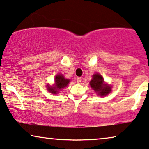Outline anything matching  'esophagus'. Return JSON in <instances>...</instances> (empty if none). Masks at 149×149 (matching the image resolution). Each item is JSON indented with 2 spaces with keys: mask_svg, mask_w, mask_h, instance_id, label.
I'll return each mask as SVG.
<instances>
[{
  "mask_svg": "<svg viewBox=\"0 0 149 149\" xmlns=\"http://www.w3.org/2000/svg\"><path fill=\"white\" fill-rule=\"evenodd\" d=\"M77 83H80V82L81 81V77L77 78Z\"/></svg>",
  "mask_w": 149,
  "mask_h": 149,
  "instance_id": "1",
  "label": "esophagus"
}]
</instances>
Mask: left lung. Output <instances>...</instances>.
Masks as SVG:
<instances>
[{
    "label": "left lung",
    "mask_w": 149,
    "mask_h": 149,
    "mask_svg": "<svg viewBox=\"0 0 149 149\" xmlns=\"http://www.w3.org/2000/svg\"><path fill=\"white\" fill-rule=\"evenodd\" d=\"M91 87L100 96H106L111 91V86L104 82L102 75L98 73L93 75L92 79L90 81Z\"/></svg>",
    "instance_id": "left-lung-1"
}]
</instances>
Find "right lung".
Instances as JSON below:
<instances>
[{
  "label": "right lung",
  "instance_id": "right-lung-1",
  "mask_svg": "<svg viewBox=\"0 0 149 149\" xmlns=\"http://www.w3.org/2000/svg\"><path fill=\"white\" fill-rule=\"evenodd\" d=\"M70 81V79H65L62 74H57L55 77V84H54V85L53 86L47 85V90L49 91V92L52 93V94H57L59 91L67 86Z\"/></svg>",
  "mask_w": 149,
  "mask_h": 149
}]
</instances>
